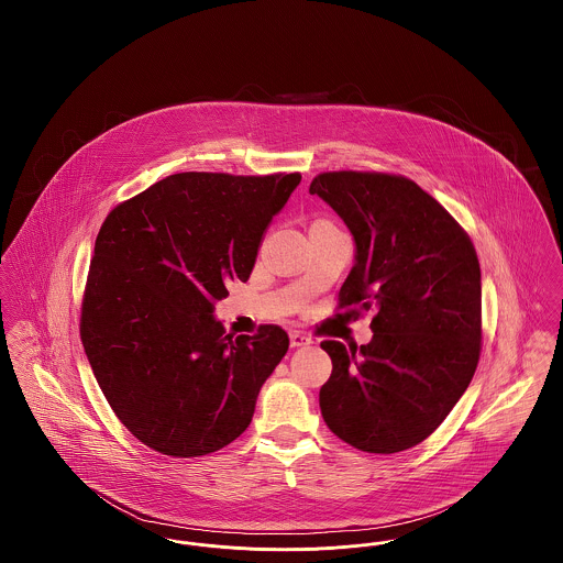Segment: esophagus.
Wrapping results in <instances>:
<instances>
[{
	"label": "esophagus",
	"mask_w": 563,
	"mask_h": 563,
	"mask_svg": "<svg viewBox=\"0 0 563 563\" xmlns=\"http://www.w3.org/2000/svg\"><path fill=\"white\" fill-rule=\"evenodd\" d=\"M289 340H291V349H299V346L312 344V338L306 335L303 331H291V333H289Z\"/></svg>",
	"instance_id": "obj_1"
}]
</instances>
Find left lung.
Returning a JSON list of instances; mask_svg holds the SVG:
<instances>
[{"mask_svg": "<svg viewBox=\"0 0 563 563\" xmlns=\"http://www.w3.org/2000/svg\"><path fill=\"white\" fill-rule=\"evenodd\" d=\"M310 194L342 217L354 266L342 306L375 308L361 349L327 340L322 420L356 450L395 454L424 441L468 388L482 350V269L471 239L405 177L322 173Z\"/></svg>", "mask_w": 563, "mask_h": 563, "instance_id": "obj_1", "label": "left lung"}]
</instances>
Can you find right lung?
Wrapping results in <instances>:
<instances>
[{
	"label": "right lung",
	"instance_id": "obj_1",
	"mask_svg": "<svg viewBox=\"0 0 563 563\" xmlns=\"http://www.w3.org/2000/svg\"><path fill=\"white\" fill-rule=\"evenodd\" d=\"M299 181V173H177L103 221L81 344L113 413L147 448L207 455L251 424L289 335L264 324L234 338L214 319V301L232 280H249L274 214Z\"/></svg>",
	"mask_w": 563,
	"mask_h": 563
}]
</instances>
